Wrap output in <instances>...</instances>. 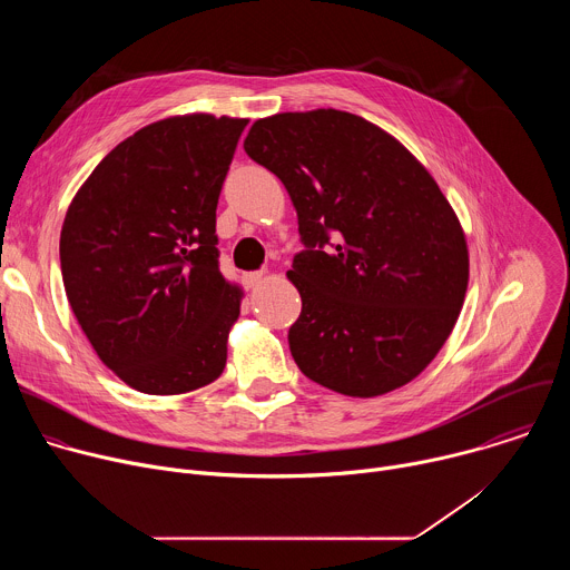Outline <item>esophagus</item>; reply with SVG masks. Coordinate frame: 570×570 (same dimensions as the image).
Wrapping results in <instances>:
<instances>
[{"instance_id": "1", "label": "esophagus", "mask_w": 570, "mask_h": 570, "mask_svg": "<svg viewBox=\"0 0 570 570\" xmlns=\"http://www.w3.org/2000/svg\"><path fill=\"white\" fill-rule=\"evenodd\" d=\"M266 279H268L266 273H248V275H243V282H246L248 288H257V286H262Z\"/></svg>"}]
</instances>
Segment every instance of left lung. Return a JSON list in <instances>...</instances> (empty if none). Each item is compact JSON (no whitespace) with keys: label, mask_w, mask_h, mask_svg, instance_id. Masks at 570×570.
<instances>
[{"label":"left lung","mask_w":570,"mask_h":570,"mask_svg":"<svg viewBox=\"0 0 570 570\" xmlns=\"http://www.w3.org/2000/svg\"><path fill=\"white\" fill-rule=\"evenodd\" d=\"M297 212L306 250L291 354L311 381L379 396L420 376L451 336L469 284L464 229L422 161L334 108L257 119L243 141Z\"/></svg>","instance_id":"obj_1"}]
</instances>
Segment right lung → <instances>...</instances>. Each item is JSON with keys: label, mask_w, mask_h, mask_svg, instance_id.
Masks as SVG:
<instances>
[{"label": "right lung", "mask_w": 570, "mask_h": 570, "mask_svg": "<svg viewBox=\"0 0 570 570\" xmlns=\"http://www.w3.org/2000/svg\"><path fill=\"white\" fill-rule=\"evenodd\" d=\"M248 119L153 121L76 191L60 232L69 306L97 356L146 394L223 374L243 288L218 271L216 205Z\"/></svg>", "instance_id": "1"}]
</instances>
